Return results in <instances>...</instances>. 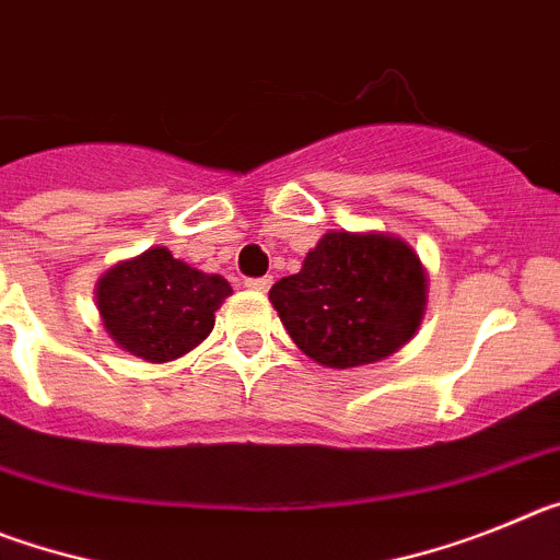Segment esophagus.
I'll return each instance as SVG.
<instances>
[{"instance_id":"obj_1","label":"esophagus","mask_w":560,"mask_h":560,"mask_svg":"<svg viewBox=\"0 0 560 560\" xmlns=\"http://www.w3.org/2000/svg\"><path fill=\"white\" fill-rule=\"evenodd\" d=\"M269 285L271 277H249V280H246V289L252 291H269Z\"/></svg>"}]
</instances>
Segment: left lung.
Segmentation results:
<instances>
[{"instance_id":"8db88e82","label":"left lung","mask_w":560,"mask_h":560,"mask_svg":"<svg viewBox=\"0 0 560 560\" xmlns=\"http://www.w3.org/2000/svg\"><path fill=\"white\" fill-rule=\"evenodd\" d=\"M429 277L407 241L384 232H325L303 269L269 291L294 345L325 368L373 364L420 328Z\"/></svg>"}]
</instances>
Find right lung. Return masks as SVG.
I'll return each instance as SVG.
<instances>
[{
    "label": "right lung",
    "instance_id": "add662e5",
    "mask_svg": "<svg viewBox=\"0 0 560 560\" xmlns=\"http://www.w3.org/2000/svg\"><path fill=\"white\" fill-rule=\"evenodd\" d=\"M232 285L176 260L165 246L112 266L97 280V311L114 345L162 364L210 336Z\"/></svg>",
    "mask_w": 560,
    "mask_h": 560
}]
</instances>
